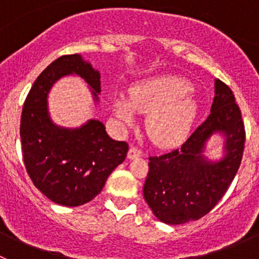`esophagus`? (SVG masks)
Instances as JSON below:
<instances>
[{"mask_svg":"<svg viewBox=\"0 0 259 259\" xmlns=\"http://www.w3.org/2000/svg\"><path fill=\"white\" fill-rule=\"evenodd\" d=\"M143 155V151L139 150L138 148H135V146H132V148L129 149V153H127V158L129 159H135V158H139V156Z\"/></svg>","mask_w":259,"mask_h":259,"instance_id":"1","label":"esophagus"}]
</instances>
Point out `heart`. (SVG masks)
Returning a JSON list of instances; mask_svg holds the SVG:
<instances>
[{"instance_id": "obj_1", "label": "heart", "mask_w": 259, "mask_h": 259, "mask_svg": "<svg viewBox=\"0 0 259 259\" xmlns=\"http://www.w3.org/2000/svg\"><path fill=\"white\" fill-rule=\"evenodd\" d=\"M192 83L173 75L144 81L132 89L129 104L115 103V113L125 124L134 120L133 110L149 114L146 132L159 146L178 144L187 137L197 114V101L189 95Z\"/></svg>"}]
</instances>
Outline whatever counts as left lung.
<instances>
[{
  "mask_svg": "<svg viewBox=\"0 0 259 259\" xmlns=\"http://www.w3.org/2000/svg\"><path fill=\"white\" fill-rule=\"evenodd\" d=\"M209 116L179 149L149 156L143 194L154 215L166 224L198 221L215 207L241 165L245 130L239 106L228 85L215 80ZM225 135V156L208 161L202 154L213 134Z\"/></svg>",
  "mask_w": 259,
  "mask_h": 259,
  "instance_id": "obj_1",
  "label": "left lung"
}]
</instances>
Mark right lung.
Wrapping results in <instances>:
<instances>
[{
    "mask_svg": "<svg viewBox=\"0 0 259 259\" xmlns=\"http://www.w3.org/2000/svg\"><path fill=\"white\" fill-rule=\"evenodd\" d=\"M76 74L100 93V74L80 55H64L36 79L22 108L20 137L23 161L33 185L57 204L79 207L103 190L111 171L126 158L129 145L106 134L99 120L77 129H65L51 121L48 95L60 77Z\"/></svg>",
    "mask_w": 259,
    "mask_h": 259,
    "instance_id": "add662e5",
    "label": "right lung"
}]
</instances>
